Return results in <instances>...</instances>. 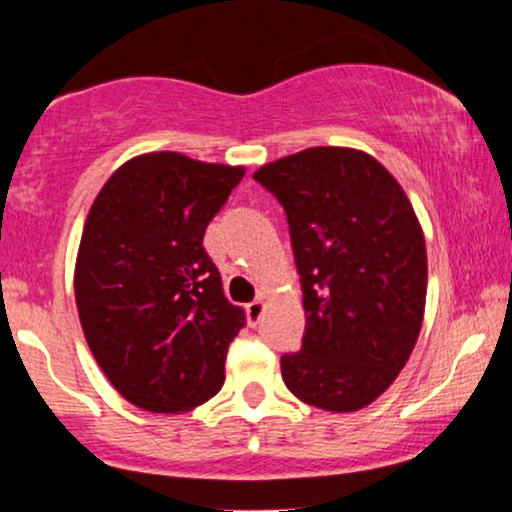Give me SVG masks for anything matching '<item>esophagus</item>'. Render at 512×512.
Here are the masks:
<instances>
[{"label": "esophagus", "instance_id": "1", "mask_svg": "<svg viewBox=\"0 0 512 512\" xmlns=\"http://www.w3.org/2000/svg\"><path fill=\"white\" fill-rule=\"evenodd\" d=\"M264 310H267V303H264L262 298H257V301L248 303V322H250V325H257V322L262 320Z\"/></svg>", "mask_w": 512, "mask_h": 512}]
</instances>
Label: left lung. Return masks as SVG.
Segmentation results:
<instances>
[{
	"mask_svg": "<svg viewBox=\"0 0 512 512\" xmlns=\"http://www.w3.org/2000/svg\"><path fill=\"white\" fill-rule=\"evenodd\" d=\"M284 204L303 286L305 337L281 356L301 402L346 414L407 366L426 310V240L407 192L349 146H313L255 170Z\"/></svg>",
	"mask_w": 512,
	"mask_h": 512,
	"instance_id": "left-lung-1",
	"label": "left lung"
}]
</instances>
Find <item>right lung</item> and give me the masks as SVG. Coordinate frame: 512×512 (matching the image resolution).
I'll use <instances>...</instances> for the list:
<instances>
[{
  "label": "right lung",
  "instance_id": "obj_1",
  "mask_svg": "<svg viewBox=\"0 0 512 512\" xmlns=\"http://www.w3.org/2000/svg\"><path fill=\"white\" fill-rule=\"evenodd\" d=\"M243 166L154 151L122 163L88 211L74 267L93 358L134 407L185 414L221 390L245 310L204 250Z\"/></svg>",
  "mask_w": 512,
  "mask_h": 512
}]
</instances>
